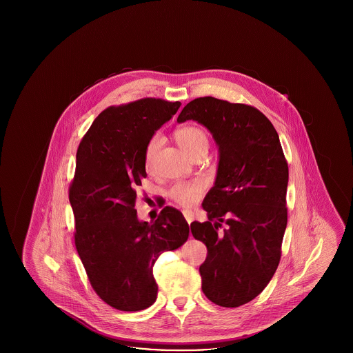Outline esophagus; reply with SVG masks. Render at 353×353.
<instances>
[{"label": "esophagus", "instance_id": "1", "mask_svg": "<svg viewBox=\"0 0 353 353\" xmlns=\"http://www.w3.org/2000/svg\"><path fill=\"white\" fill-rule=\"evenodd\" d=\"M183 214H184L186 222L190 225V223L193 222V219H194V214H193L190 210H184V212H183Z\"/></svg>", "mask_w": 353, "mask_h": 353}]
</instances>
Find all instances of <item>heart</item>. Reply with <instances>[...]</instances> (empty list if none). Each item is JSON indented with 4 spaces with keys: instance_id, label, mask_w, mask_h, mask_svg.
Masks as SVG:
<instances>
[{
    "instance_id": "heart-1",
    "label": "heart",
    "mask_w": 353,
    "mask_h": 353,
    "mask_svg": "<svg viewBox=\"0 0 353 353\" xmlns=\"http://www.w3.org/2000/svg\"><path fill=\"white\" fill-rule=\"evenodd\" d=\"M174 139L179 147L189 154L190 157L200 150H208V136L205 131L196 125H185L174 132ZM161 147L160 134H153L145 147V167L152 168L154 156ZM206 189V183L203 180L193 181H180L172 185L168 189V197L177 205L183 208H190L200 201V199Z\"/></svg>"
}]
</instances>
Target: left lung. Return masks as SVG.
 Instances as JSON below:
<instances>
[{
	"instance_id": "1",
	"label": "left lung",
	"mask_w": 353,
	"mask_h": 353,
	"mask_svg": "<svg viewBox=\"0 0 353 353\" xmlns=\"http://www.w3.org/2000/svg\"><path fill=\"white\" fill-rule=\"evenodd\" d=\"M196 120L219 145L216 184L202 202L206 222L192 234L205 243L202 291L221 307H239L269 285L287 226L288 165L279 136L259 110L213 97L189 101L177 121ZM222 223L228 226L222 232Z\"/></svg>"
}]
</instances>
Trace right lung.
Returning a JSON list of instances; mask_svg holds the SVG:
<instances>
[{
	"instance_id": "1",
	"label": "right lung",
	"mask_w": 353,
	"mask_h": 353,
	"mask_svg": "<svg viewBox=\"0 0 353 353\" xmlns=\"http://www.w3.org/2000/svg\"><path fill=\"white\" fill-rule=\"evenodd\" d=\"M180 105L144 98L108 107L77 151L68 189L75 248L94 291L119 311H140L154 303V262L189 235L183 213L172 206L152 223L139 221L134 209L136 190L147 177L145 147Z\"/></svg>"
}]
</instances>
